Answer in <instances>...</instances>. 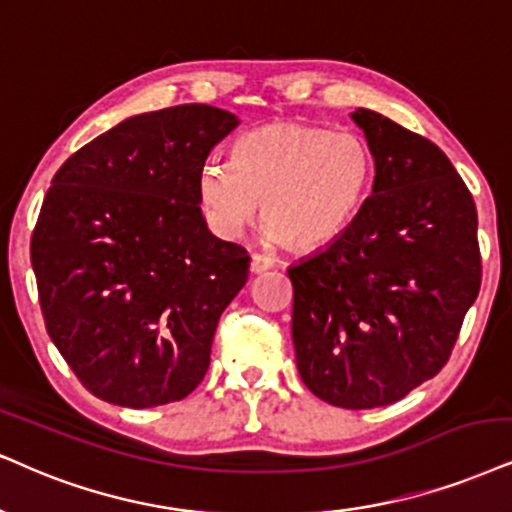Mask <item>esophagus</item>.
<instances>
[{
	"mask_svg": "<svg viewBox=\"0 0 512 512\" xmlns=\"http://www.w3.org/2000/svg\"><path fill=\"white\" fill-rule=\"evenodd\" d=\"M275 266V261L270 256H263V254H251V261H249V270L254 275L258 273H266V270H270Z\"/></svg>",
	"mask_w": 512,
	"mask_h": 512,
	"instance_id": "esophagus-1",
	"label": "esophagus"
}]
</instances>
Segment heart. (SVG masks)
Here are the masks:
<instances>
[{"instance_id":"heart-1","label":"heart","mask_w":512,"mask_h":512,"mask_svg":"<svg viewBox=\"0 0 512 512\" xmlns=\"http://www.w3.org/2000/svg\"><path fill=\"white\" fill-rule=\"evenodd\" d=\"M375 178V154L358 132L270 123L235 140L230 166L201 168L199 204L220 237H239L261 211L270 242L318 249L361 216Z\"/></svg>"}]
</instances>
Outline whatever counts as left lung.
Here are the masks:
<instances>
[{
  "label": "left lung",
  "mask_w": 512,
  "mask_h": 512,
  "mask_svg": "<svg viewBox=\"0 0 512 512\" xmlns=\"http://www.w3.org/2000/svg\"><path fill=\"white\" fill-rule=\"evenodd\" d=\"M377 161L368 204L287 270L301 380L339 408L401 401L449 361L482 282L477 208L437 144L356 109Z\"/></svg>",
  "instance_id": "left-lung-1"
}]
</instances>
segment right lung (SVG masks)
Segmentation results:
<instances>
[{"instance_id": "add662e5", "label": "right lung", "mask_w": 512, "mask_h": 512, "mask_svg": "<svg viewBox=\"0 0 512 512\" xmlns=\"http://www.w3.org/2000/svg\"><path fill=\"white\" fill-rule=\"evenodd\" d=\"M237 125L206 104L137 113L56 170L30 261L49 337L102 401L154 408L204 380L249 256L208 230L199 173Z\"/></svg>"}]
</instances>
